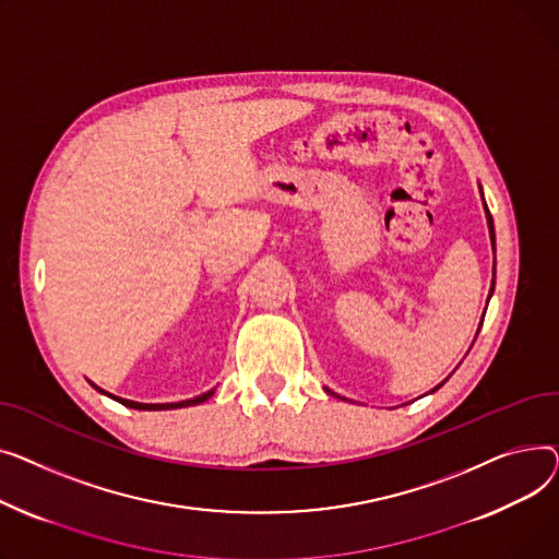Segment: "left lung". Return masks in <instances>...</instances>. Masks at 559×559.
Returning a JSON list of instances; mask_svg holds the SVG:
<instances>
[{"label":"left lung","instance_id":"8db88e82","mask_svg":"<svg viewBox=\"0 0 559 559\" xmlns=\"http://www.w3.org/2000/svg\"><path fill=\"white\" fill-rule=\"evenodd\" d=\"M485 203V201H483ZM487 210V205H485ZM487 225H489V235H491V243H495V223H491V216H489V210H487ZM491 290H495V282H491ZM440 388V385H438Z\"/></svg>","mask_w":559,"mask_h":559}]
</instances>
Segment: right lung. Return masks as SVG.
I'll use <instances>...</instances> for the list:
<instances>
[{
	"mask_svg": "<svg viewBox=\"0 0 559 559\" xmlns=\"http://www.w3.org/2000/svg\"><path fill=\"white\" fill-rule=\"evenodd\" d=\"M94 385V383H92ZM98 392H104L102 388L98 385H94ZM108 395V392H106ZM214 395V390H210V392H205V395H199V397H193V400H185V402H178V404H140V402H130V400H121V397H112V400H117L119 404H123V406H128V408H135V411H169V408H185V406H195V404H203L205 400H210Z\"/></svg>",
	"mask_w": 559,
	"mask_h": 559,
	"instance_id": "obj_1",
	"label": "right lung"
}]
</instances>
